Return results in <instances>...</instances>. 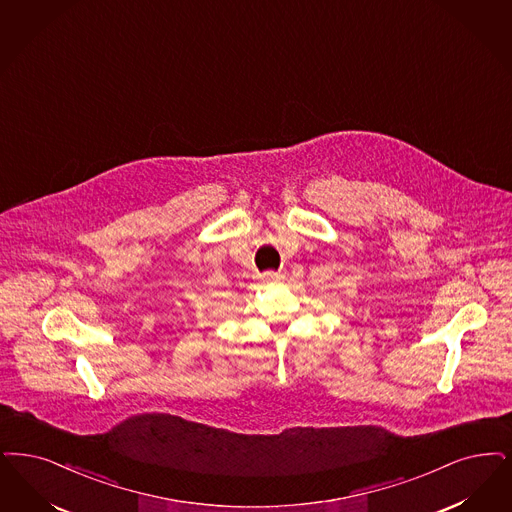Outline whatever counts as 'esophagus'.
<instances>
[{"label":"esophagus","instance_id":"1","mask_svg":"<svg viewBox=\"0 0 512 512\" xmlns=\"http://www.w3.org/2000/svg\"><path fill=\"white\" fill-rule=\"evenodd\" d=\"M266 280L278 282V280H282V274L280 272H266Z\"/></svg>","mask_w":512,"mask_h":512}]
</instances>
